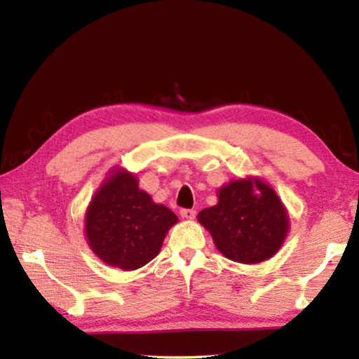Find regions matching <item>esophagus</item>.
<instances>
[{"mask_svg": "<svg viewBox=\"0 0 359 359\" xmlns=\"http://www.w3.org/2000/svg\"><path fill=\"white\" fill-rule=\"evenodd\" d=\"M180 215H182V218H185V220H193V218L196 217V212H194L193 209H182Z\"/></svg>", "mask_w": 359, "mask_h": 359, "instance_id": "obj_1", "label": "esophagus"}]
</instances>
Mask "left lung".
I'll return each mask as SVG.
<instances>
[{
  "instance_id": "left-lung-1",
  "label": "left lung",
  "mask_w": 359,
  "mask_h": 359,
  "mask_svg": "<svg viewBox=\"0 0 359 359\" xmlns=\"http://www.w3.org/2000/svg\"><path fill=\"white\" fill-rule=\"evenodd\" d=\"M217 198L215 205L199 212L198 222L223 257L258 264L280 250L290 231V215L269 184L248 175L218 188Z\"/></svg>"
}]
</instances>
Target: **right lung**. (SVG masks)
Returning <instances> with one entry per match:
<instances>
[{"label": "right lung", "instance_id": "1", "mask_svg": "<svg viewBox=\"0 0 359 359\" xmlns=\"http://www.w3.org/2000/svg\"><path fill=\"white\" fill-rule=\"evenodd\" d=\"M177 222L171 209L139 188L135 174L112 168L85 210V239L104 264L135 271L160 253Z\"/></svg>", "mask_w": 359, "mask_h": 359}]
</instances>
